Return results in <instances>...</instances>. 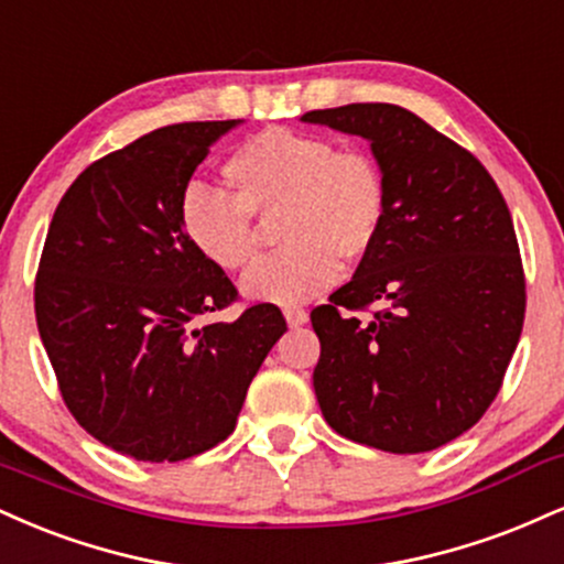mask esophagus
I'll return each instance as SVG.
<instances>
[{
  "mask_svg": "<svg viewBox=\"0 0 564 564\" xmlns=\"http://www.w3.org/2000/svg\"><path fill=\"white\" fill-rule=\"evenodd\" d=\"M283 315H286V323L291 325V328H300V325L310 321L307 310H302V307H286L283 310Z\"/></svg>",
  "mask_w": 564,
  "mask_h": 564,
  "instance_id": "1",
  "label": "esophagus"
}]
</instances>
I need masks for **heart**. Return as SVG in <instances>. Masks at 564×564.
Listing matches in <instances>:
<instances>
[{
  "mask_svg": "<svg viewBox=\"0 0 564 564\" xmlns=\"http://www.w3.org/2000/svg\"><path fill=\"white\" fill-rule=\"evenodd\" d=\"M234 194L207 186L183 192L178 217L192 247L220 270H243L257 257L254 217L278 215L281 252L243 278L252 300L300 304L341 278V260H365L381 239L389 186L381 162L362 147L291 128H264L223 162Z\"/></svg>",
  "mask_w": 564,
  "mask_h": 564,
  "instance_id": "b5f03b06",
  "label": "heart"
}]
</instances>
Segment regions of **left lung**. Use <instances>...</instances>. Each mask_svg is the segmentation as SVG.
Returning <instances> with one entry per match:
<instances>
[{
  "mask_svg": "<svg viewBox=\"0 0 564 564\" xmlns=\"http://www.w3.org/2000/svg\"><path fill=\"white\" fill-rule=\"evenodd\" d=\"M362 135L389 215L355 278L312 310L325 423L391 454L438 449L484 417L525 321L512 215L476 154L397 105L304 112Z\"/></svg>",
  "mask_w": 564,
  "mask_h": 564,
  "instance_id": "8db88e82",
  "label": "left lung"
}]
</instances>
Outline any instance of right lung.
<instances>
[{"instance_id": "add662e5", "label": "right lung", "mask_w": 564, "mask_h": 564, "mask_svg": "<svg viewBox=\"0 0 564 564\" xmlns=\"http://www.w3.org/2000/svg\"><path fill=\"white\" fill-rule=\"evenodd\" d=\"M236 120L175 123L91 162L46 230L33 307L78 425L141 463H181L236 429L247 389L286 334L275 304L202 323L241 300L188 243L178 207Z\"/></svg>"}]
</instances>
